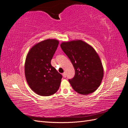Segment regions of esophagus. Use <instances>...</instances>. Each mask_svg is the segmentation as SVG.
<instances>
[{
	"label": "esophagus",
	"mask_w": 128,
	"mask_h": 128,
	"mask_svg": "<svg viewBox=\"0 0 128 128\" xmlns=\"http://www.w3.org/2000/svg\"><path fill=\"white\" fill-rule=\"evenodd\" d=\"M62 76H63V77H64V78H66V72L63 73V74H62Z\"/></svg>",
	"instance_id": "esophagus-1"
}]
</instances>
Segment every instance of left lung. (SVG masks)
Wrapping results in <instances>:
<instances>
[{"instance_id": "1", "label": "left lung", "mask_w": 128, "mask_h": 128, "mask_svg": "<svg viewBox=\"0 0 128 128\" xmlns=\"http://www.w3.org/2000/svg\"><path fill=\"white\" fill-rule=\"evenodd\" d=\"M61 48L70 58L75 75L68 81L80 94L92 93L100 87L104 70L98 54L92 46L80 40L62 42Z\"/></svg>"}]
</instances>
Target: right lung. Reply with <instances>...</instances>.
<instances>
[{"label":"right lung","mask_w":128,"mask_h":128,"mask_svg":"<svg viewBox=\"0 0 128 128\" xmlns=\"http://www.w3.org/2000/svg\"><path fill=\"white\" fill-rule=\"evenodd\" d=\"M58 44L56 39L41 41L30 48L26 57V80L31 89L39 96L52 95L60 86L62 76L51 64Z\"/></svg>","instance_id":"obj_1"}]
</instances>
